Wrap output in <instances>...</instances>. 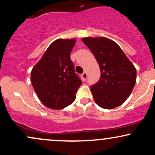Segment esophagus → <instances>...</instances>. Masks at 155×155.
<instances>
[{
  "instance_id": "34e87169",
  "label": "esophagus",
  "mask_w": 155,
  "mask_h": 155,
  "mask_svg": "<svg viewBox=\"0 0 155 155\" xmlns=\"http://www.w3.org/2000/svg\"><path fill=\"white\" fill-rule=\"evenodd\" d=\"M81 76H82L83 79L84 80V81H86L87 79V74L86 72L83 73V74H82V75H81Z\"/></svg>"
}]
</instances>
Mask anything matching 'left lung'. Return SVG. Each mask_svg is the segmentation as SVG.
Returning <instances> with one entry per match:
<instances>
[{
	"label": "left lung",
	"instance_id": "1",
	"mask_svg": "<svg viewBox=\"0 0 155 155\" xmlns=\"http://www.w3.org/2000/svg\"><path fill=\"white\" fill-rule=\"evenodd\" d=\"M81 40L91 50L100 66V79L91 86L95 103L106 109L122 105L136 84V68L113 41L104 37H87Z\"/></svg>",
	"mask_w": 155,
	"mask_h": 155
}]
</instances>
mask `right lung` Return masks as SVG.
<instances>
[{
  "label": "right lung",
  "instance_id": "obj_1",
  "mask_svg": "<svg viewBox=\"0 0 155 155\" xmlns=\"http://www.w3.org/2000/svg\"><path fill=\"white\" fill-rule=\"evenodd\" d=\"M75 43V38L54 41L31 71L35 93L42 104L51 109H62L71 104L82 83L70 58Z\"/></svg>",
  "mask_w": 155,
  "mask_h": 155
}]
</instances>
